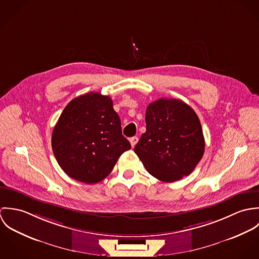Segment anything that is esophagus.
Returning <instances> with one entry per match:
<instances>
[{
	"instance_id": "esophagus-1",
	"label": "esophagus",
	"mask_w": 259,
	"mask_h": 259,
	"mask_svg": "<svg viewBox=\"0 0 259 259\" xmlns=\"http://www.w3.org/2000/svg\"><path fill=\"white\" fill-rule=\"evenodd\" d=\"M138 142H139V139L137 137H133V138L130 139V143L132 145V148H135L136 145L138 144Z\"/></svg>"
}]
</instances>
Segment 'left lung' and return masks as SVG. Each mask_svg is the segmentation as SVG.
Here are the masks:
<instances>
[{"label":"left lung","instance_id":"obj_1","mask_svg":"<svg viewBox=\"0 0 259 259\" xmlns=\"http://www.w3.org/2000/svg\"><path fill=\"white\" fill-rule=\"evenodd\" d=\"M146 122L135 152L148 172L164 183L190 175L205 146L195 111L181 100L159 99L148 105Z\"/></svg>","mask_w":259,"mask_h":259}]
</instances>
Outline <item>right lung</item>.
I'll use <instances>...</instances> for the list:
<instances>
[{"instance_id": "1", "label": "right lung", "mask_w": 259, "mask_h": 259, "mask_svg": "<svg viewBox=\"0 0 259 259\" xmlns=\"http://www.w3.org/2000/svg\"><path fill=\"white\" fill-rule=\"evenodd\" d=\"M52 148L70 178L92 185L111 174L131 144L121 135L111 98L89 93L67 105L54 127Z\"/></svg>"}]
</instances>
